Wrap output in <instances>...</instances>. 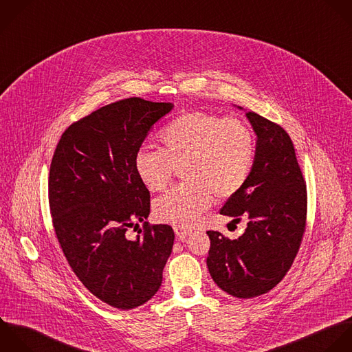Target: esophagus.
I'll list each match as a JSON object with an SVG mask.
<instances>
[{"label":"esophagus","mask_w":352,"mask_h":352,"mask_svg":"<svg viewBox=\"0 0 352 352\" xmlns=\"http://www.w3.org/2000/svg\"><path fill=\"white\" fill-rule=\"evenodd\" d=\"M174 232L179 240H184L188 234L192 233V229L186 226H174Z\"/></svg>","instance_id":"obj_1"}]
</instances>
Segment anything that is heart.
<instances>
[{
    "mask_svg": "<svg viewBox=\"0 0 352 352\" xmlns=\"http://www.w3.org/2000/svg\"><path fill=\"white\" fill-rule=\"evenodd\" d=\"M157 141L160 149L137 151L134 170L151 192H162L181 166L186 181L153 203L155 217L177 226L190 225L211 207L214 196L225 200L237 195L255 164V134L239 118L185 112L159 130Z\"/></svg>",
    "mask_w": 352,
    "mask_h": 352,
    "instance_id": "heart-1",
    "label": "heart"
}]
</instances>
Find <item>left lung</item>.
<instances>
[{
    "instance_id": "8db88e82",
    "label": "left lung",
    "mask_w": 352,
    "mask_h": 352,
    "mask_svg": "<svg viewBox=\"0 0 352 352\" xmlns=\"http://www.w3.org/2000/svg\"><path fill=\"white\" fill-rule=\"evenodd\" d=\"M256 135V156L244 188L221 208L247 218L237 240L208 230V272L215 284L240 299L272 291L291 269L306 232L307 188L294 142L277 123L247 112ZM234 219V221H236Z\"/></svg>"
}]
</instances>
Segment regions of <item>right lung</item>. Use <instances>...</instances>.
I'll list each match as a JSON object with an SVG mask.
<instances>
[{"label": "right lung", "instance_id": "1", "mask_svg": "<svg viewBox=\"0 0 352 352\" xmlns=\"http://www.w3.org/2000/svg\"><path fill=\"white\" fill-rule=\"evenodd\" d=\"M171 108L140 97L101 107L65 129L52 157L47 192L58 244L79 281L115 309L146 303L173 251V228L145 222L151 193L134 170L148 131ZM138 220L144 232L130 241L125 233Z\"/></svg>", "mask_w": 352, "mask_h": 352}]
</instances>
